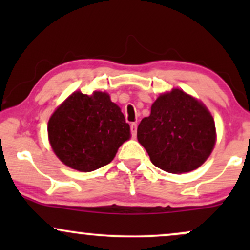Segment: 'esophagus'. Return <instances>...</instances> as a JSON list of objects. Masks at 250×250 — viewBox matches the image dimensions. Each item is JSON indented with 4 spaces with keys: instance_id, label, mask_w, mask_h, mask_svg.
Wrapping results in <instances>:
<instances>
[{
    "instance_id": "1",
    "label": "esophagus",
    "mask_w": 250,
    "mask_h": 250,
    "mask_svg": "<svg viewBox=\"0 0 250 250\" xmlns=\"http://www.w3.org/2000/svg\"><path fill=\"white\" fill-rule=\"evenodd\" d=\"M136 129H137L136 123H131V125H130V131H131V135H133V136L136 135Z\"/></svg>"
}]
</instances>
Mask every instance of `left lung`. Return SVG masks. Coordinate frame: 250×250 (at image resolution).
Here are the masks:
<instances>
[{
	"instance_id": "1",
	"label": "left lung",
	"mask_w": 250,
	"mask_h": 250,
	"mask_svg": "<svg viewBox=\"0 0 250 250\" xmlns=\"http://www.w3.org/2000/svg\"><path fill=\"white\" fill-rule=\"evenodd\" d=\"M154 166L173 174L199 168L213 151L216 130L206 105L181 89L161 94L137 127Z\"/></svg>"
}]
</instances>
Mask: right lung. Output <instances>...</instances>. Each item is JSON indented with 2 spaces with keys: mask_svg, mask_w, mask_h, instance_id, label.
I'll use <instances>...</instances> for the list:
<instances>
[{
  "mask_svg": "<svg viewBox=\"0 0 250 250\" xmlns=\"http://www.w3.org/2000/svg\"><path fill=\"white\" fill-rule=\"evenodd\" d=\"M48 137L65 166L88 173L113 161L130 127L107 93L75 91L50 116Z\"/></svg>",
  "mask_w": 250,
  "mask_h": 250,
  "instance_id": "add662e5",
  "label": "right lung"
}]
</instances>
